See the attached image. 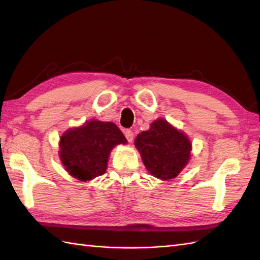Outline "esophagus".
Returning a JSON list of instances; mask_svg holds the SVG:
<instances>
[{
	"mask_svg": "<svg viewBox=\"0 0 260 260\" xmlns=\"http://www.w3.org/2000/svg\"><path fill=\"white\" fill-rule=\"evenodd\" d=\"M125 136H126L127 141H128L129 143L133 142V140H134V133H133V132L126 129V131H125Z\"/></svg>",
	"mask_w": 260,
	"mask_h": 260,
	"instance_id": "esophagus-1",
	"label": "esophagus"
}]
</instances>
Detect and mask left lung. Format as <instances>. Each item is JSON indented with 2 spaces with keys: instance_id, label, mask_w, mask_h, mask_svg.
Masks as SVG:
<instances>
[{
  "instance_id": "8db88e82",
  "label": "left lung",
  "mask_w": 260,
  "mask_h": 260,
  "mask_svg": "<svg viewBox=\"0 0 260 260\" xmlns=\"http://www.w3.org/2000/svg\"><path fill=\"white\" fill-rule=\"evenodd\" d=\"M134 144L148 173L162 181L176 178L191 158L189 137L163 118L137 135Z\"/></svg>"
}]
</instances>
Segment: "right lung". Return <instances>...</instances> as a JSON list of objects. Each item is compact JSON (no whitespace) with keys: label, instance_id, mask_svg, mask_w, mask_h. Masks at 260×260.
I'll list each match as a JSON object with an SVG mask.
<instances>
[{"label":"right lung","instance_id":"obj_1","mask_svg":"<svg viewBox=\"0 0 260 260\" xmlns=\"http://www.w3.org/2000/svg\"><path fill=\"white\" fill-rule=\"evenodd\" d=\"M119 144L127 140L116 124L90 119L60 136L59 158L75 179L91 181L106 172L110 152Z\"/></svg>","mask_w":260,"mask_h":260}]
</instances>
